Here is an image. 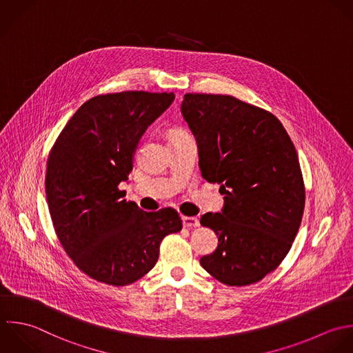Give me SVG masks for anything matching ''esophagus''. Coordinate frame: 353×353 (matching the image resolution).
I'll return each instance as SVG.
<instances>
[{"label":"esophagus","instance_id":"esophagus-1","mask_svg":"<svg viewBox=\"0 0 353 353\" xmlns=\"http://www.w3.org/2000/svg\"><path fill=\"white\" fill-rule=\"evenodd\" d=\"M183 225L187 228L199 227V220L196 217H183Z\"/></svg>","mask_w":353,"mask_h":353}]
</instances>
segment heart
I'll use <instances>...</instances> for the list:
<instances>
[{
	"label": "heart",
	"instance_id": "1",
	"mask_svg": "<svg viewBox=\"0 0 353 353\" xmlns=\"http://www.w3.org/2000/svg\"><path fill=\"white\" fill-rule=\"evenodd\" d=\"M180 134H183V133H176V134H174V136H180Z\"/></svg>",
	"mask_w": 353,
	"mask_h": 353
}]
</instances>
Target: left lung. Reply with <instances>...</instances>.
<instances>
[{
  "mask_svg": "<svg viewBox=\"0 0 353 353\" xmlns=\"http://www.w3.org/2000/svg\"><path fill=\"white\" fill-rule=\"evenodd\" d=\"M180 108L203 179L224 195L221 212L201 219L219 236L201 265L228 286L256 283L282 263L301 224L305 188L294 144L275 115L232 96L187 93Z\"/></svg>",
  "mask_w": 353,
  "mask_h": 353,
  "instance_id": "1",
  "label": "left lung"
}]
</instances>
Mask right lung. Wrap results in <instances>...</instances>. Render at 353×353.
Masks as SVG:
<instances>
[{
  "instance_id": "1",
  "label": "right lung",
  "mask_w": 353,
  "mask_h": 353,
  "mask_svg": "<svg viewBox=\"0 0 353 353\" xmlns=\"http://www.w3.org/2000/svg\"><path fill=\"white\" fill-rule=\"evenodd\" d=\"M174 93L121 92L83 103L59 134L45 191L57 238L75 265L111 286L150 272L162 239L183 227L174 209L144 212L118 185L128 181L147 128Z\"/></svg>"
}]
</instances>
